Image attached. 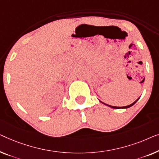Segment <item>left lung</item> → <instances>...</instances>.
Here are the masks:
<instances>
[{"label":"left lung","instance_id":"left-lung-1","mask_svg":"<svg viewBox=\"0 0 159 159\" xmlns=\"http://www.w3.org/2000/svg\"><path fill=\"white\" fill-rule=\"evenodd\" d=\"M139 99H138V100H139ZM138 100H135L134 102H133L132 104H130V105H128V106H125V107H116V106H111V105H107V104H105V105H107V106L110 107H112V108H116V109H119V108H128V107H131V106H133V105H134L135 103L137 102ZM102 103H103V102H102ZM104 104H105V103H104Z\"/></svg>","mask_w":159,"mask_h":159}]
</instances>
